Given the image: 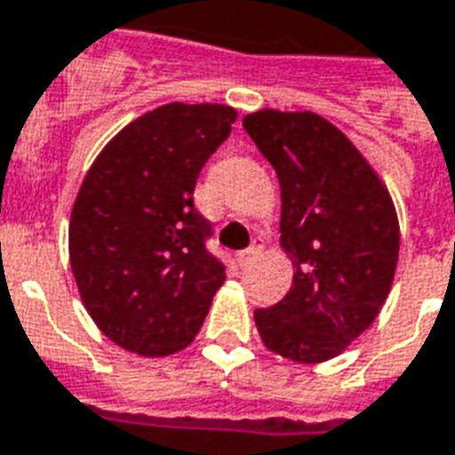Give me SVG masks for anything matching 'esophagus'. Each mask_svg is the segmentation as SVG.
I'll use <instances>...</instances> for the list:
<instances>
[{"instance_id":"esophagus-1","label":"esophagus","mask_w":455,"mask_h":455,"mask_svg":"<svg viewBox=\"0 0 455 455\" xmlns=\"http://www.w3.org/2000/svg\"><path fill=\"white\" fill-rule=\"evenodd\" d=\"M260 253H263V238H256V241H253V246L248 248V251H243L238 260H241L243 266H248V263H253Z\"/></svg>"}]
</instances>
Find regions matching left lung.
Here are the masks:
<instances>
[{
  "instance_id": "obj_1",
  "label": "left lung",
  "mask_w": 455,
  "mask_h": 455,
  "mask_svg": "<svg viewBox=\"0 0 455 455\" xmlns=\"http://www.w3.org/2000/svg\"><path fill=\"white\" fill-rule=\"evenodd\" d=\"M243 129L280 180V246L292 287L258 309L267 351L295 363L341 355L390 295L400 221L380 175L348 136L315 112L260 109Z\"/></svg>"
}]
</instances>
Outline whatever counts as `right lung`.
<instances>
[{
	"mask_svg": "<svg viewBox=\"0 0 455 455\" xmlns=\"http://www.w3.org/2000/svg\"><path fill=\"white\" fill-rule=\"evenodd\" d=\"M227 104H163L114 136L70 214V266L84 309L109 341L143 358L195 341L224 266L192 204L199 170L228 139Z\"/></svg>",
	"mask_w": 455,
	"mask_h": 455,
	"instance_id": "obj_1",
	"label": "right lung"
}]
</instances>
